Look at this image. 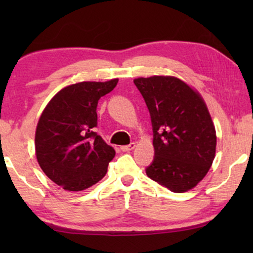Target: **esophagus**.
<instances>
[{
    "instance_id": "esophagus-1",
    "label": "esophagus",
    "mask_w": 253,
    "mask_h": 253,
    "mask_svg": "<svg viewBox=\"0 0 253 253\" xmlns=\"http://www.w3.org/2000/svg\"><path fill=\"white\" fill-rule=\"evenodd\" d=\"M134 147H136V144L131 143L129 145H126V146H121V150H122L123 152H129V151H132Z\"/></svg>"
}]
</instances>
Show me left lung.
Returning a JSON list of instances; mask_svg holds the SVG:
<instances>
[{
  "label": "left lung",
  "mask_w": 253,
  "mask_h": 253,
  "mask_svg": "<svg viewBox=\"0 0 253 253\" xmlns=\"http://www.w3.org/2000/svg\"><path fill=\"white\" fill-rule=\"evenodd\" d=\"M133 83L153 130L154 159L146 174L172 192L188 191L205 177L215 157V127L205 102L175 77L153 76Z\"/></svg>",
  "instance_id": "left-lung-1"
}]
</instances>
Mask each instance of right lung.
<instances>
[{
	"label": "right lung",
	"mask_w": 253,
	"mask_h": 253,
	"mask_svg": "<svg viewBox=\"0 0 253 253\" xmlns=\"http://www.w3.org/2000/svg\"><path fill=\"white\" fill-rule=\"evenodd\" d=\"M119 79L82 82L61 89L41 114L36 153L41 169L68 191H82L106 175L115 151L98 133L96 107Z\"/></svg>",
	"instance_id": "obj_1"
}]
</instances>
